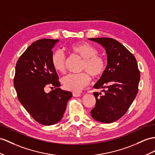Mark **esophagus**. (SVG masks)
<instances>
[{
    "mask_svg": "<svg viewBox=\"0 0 155 155\" xmlns=\"http://www.w3.org/2000/svg\"><path fill=\"white\" fill-rule=\"evenodd\" d=\"M73 96L75 97H78L81 96V94L80 93H73Z\"/></svg>",
    "mask_w": 155,
    "mask_h": 155,
    "instance_id": "1",
    "label": "esophagus"
}]
</instances>
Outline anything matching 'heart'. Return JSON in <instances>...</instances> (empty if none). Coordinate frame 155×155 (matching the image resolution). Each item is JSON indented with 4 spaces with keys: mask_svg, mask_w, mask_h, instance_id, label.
<instances>
[{
    "mask_svg": "<svg viewBox=\"0 0 155 155\" xmlns=\"http://www.w3.org/2000/svg\"><path fill=\"white\" fill-rule=\"evenodd\" d=\"M70 51L83 59L81 71L78 74H70L62 79V84L66 89L73 92H79L90 82V77L97 78L104 73L106 63L104 59L98 54V49L89 43L82 42L71 45ZM52 64L54 70L63 73L65 71L66 56L60 50H56L52 55Z\"/></svg>",
    "mask_w": 155,
    "mask_h": 155,
    "instance_id": "1",
    "label": "heart"
}]
</instances>
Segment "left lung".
Here are the masks:
<instances>
[{
	"instance_id": "obj_1",
	"label": "left lung",
	"mask_w": 155,
	"mask_h": 155,
	"mask_svg": "<svg viewBox=\"0 0 155 155\" xmlns=\"http://www.w3.org/2000/svg\"><path fill=\"white\" fill-rule=\"evenodd\" d=\"M89 39L101 44L107 55L106 69L93 86L97 89H104V93H93L96 104L91 114L98 122H114L126 114L137 94L140 71L137 60L131 52L114 39Z\"/></svg>"
}]
</instances>
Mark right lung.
<instances>
[{"mask_svg": "<svg viewBox=\"0 0 155 155\" xmlns=\"http://www.w3.org/2000/svg\"><path fill=\"white\" fill-rule=\"evenodd\" d=\"M58 39H42L33 43L19 58L14 85L19 101L32 118L50 126L61 120L72 93L59 88L58 76L52 64V49ZM53 86L48 94L45 89Z\"/></svg>", "mask_w": 155, "mask_h": 155, "instance_id": "add662e5", "label": "right lung"}]
</instances>
